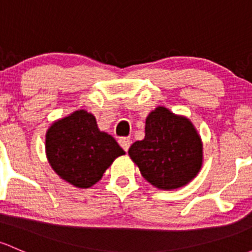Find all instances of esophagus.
<instances>
[{
  "label": "esophagus",
  "mask_w": 252,
  "mask_h": 252,
  "mask_svg": "<svg viewBox=\"0 0 252 252\" xmlns=\"http://www.w3.org/2000/svg\"><path fill=\"white\" fill-rule=\"evenodd\" d=\"M118 142H119V145H121V147L123 148L126 152L129 150V147H130V145H131V140L129 139V137H121V139L118 140Z\"/></svg>",
  "instance_id": "obj_1"
}]
</instances>
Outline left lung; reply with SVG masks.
I'll use <instances>...</instances> for the list:
<instances>
[{
  "label": "left lung",
  "instance_id": "obj_1",
  "mask_svg": "<svg viewBox=\"0 0 252 252\" xmlns=\"http://www.w3.org/2000/svg\"><path fill=\"white\" fill-rule=\"evenodd\" d=\"M128 153L144 179L164 190L186 186L203 165V142L195 126L164 106L148 113L144 140L134 142Z\"/></svg>",
  "mask_w": 252,
  "mask_h": 252
}]
</instances>
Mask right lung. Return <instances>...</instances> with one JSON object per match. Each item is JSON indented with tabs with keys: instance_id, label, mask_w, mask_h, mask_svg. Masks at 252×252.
Here are the masks:
<instances>
[{
	"instance_id": "obj_1",
	"label": "right lung",
	"mask_w": 252,
	"mask_h": 252,
	"mask_svg": "<svg viewBox=\"0 0 252 252\" xmlns=\"http://www.w3.org/2000/svg\"><path fill=\"white\" fill-rule=\"evenodd\" d=\"M115 137L101 131L96 118L77 110L52 123L46 133V156L55 174L77 189H89L119 156Z\"/></svg>"
}]
</instances>
